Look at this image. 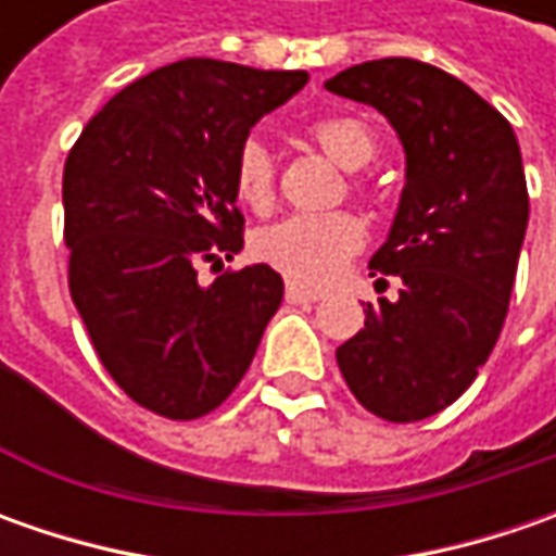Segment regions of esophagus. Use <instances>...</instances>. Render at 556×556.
<instances>
[{"mask_svg": "<svg viewBox=\"0 0 556 556\" xmlns=\"http://www.w3.org/2000/svg\"><path fill=\"white\" fill-rule=\"evenodd\" d=\"M321 296H325L321 290L303 288V285H296V281H288V288H285V300H288V303H315V300H321Z\"/></svg>", "mask_w": 556, "mask_h": 556, "instance_id": "obj_1", "label": "esophagus"}]
</instances>
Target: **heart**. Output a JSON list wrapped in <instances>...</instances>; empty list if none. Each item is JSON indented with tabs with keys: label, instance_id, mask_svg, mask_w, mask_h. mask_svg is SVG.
Returning <instances> with one entry per match:
<instances>
[{
	"label": "heart",
	"instance_id": "1",
	"mask_svg": "<svg viewBox=\"0 0 556 556\" xmlns=\"http://www.w3.org/2000/svg\"><path fill=\"white\" fill-rule=\"evenodd\" d=\"M315 144L340 163L343 169H362L377 154V139L371 126L358 117H325L312 123ZM235 191L241 203L256 213H266L275 194V163L266 141L256 136L238 148L235 157ZM362 223L353 213H300L281 223H271L253 235V253L266 266L285 271L293 281L321 285L333 278L343 263L362 247Z\"/></svg>",
	"mask_w": 556,
	"mask_h": 556
}]
</instances>
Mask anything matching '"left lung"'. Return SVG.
Masks as SVG:
<instances>
[{
    "instance_id": "1",
    "label": "left lung",
    "mask_w": 556,
    "mask_h": 556,
    "mask_svg": "<svg viewBox=\"0 0 556 556\" xmlns=\"http://www.w3.org/2000/svg\"><path fill=\"white\" fill-rule=\"evenodd\" d=\"M380 111L405 151V188L371 275L402 278L368 303L337 365L371 415L412 424L452 405L498 343L529 225L510 123L458 76L380 58L325 83Z\"/></svg>"
}]
</instances>
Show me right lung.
Wrapping results in <instances>:
<instances>
[{
	"instance_id": "add662e5",
	"label": "right lung",
	"mask_w": 556,
	"mask_h": 556,
	"mask_svg": "<svg viewBox=\"0 0 556 556\" xmlns=\"http://www.w3.org/2000/svg\"><path fill=\"white\" fill-rule=\"evenodd\" d=\"M309 83L185 58L111 98L64 163L71 296L101 365L173 420L219 408L241 383L285 281L266 263L225 271L244 247L235 157L250 129Z\"/></svg>"
}]
</instances>
